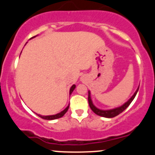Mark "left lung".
Returning a JSON list of instances; mask_svg holds the SVG:
<instances>
[{
	"mask_svg": "<svg viewBox=\"0 0 155 155\" xmlns=\"http://www.w3.org/2000/svg\"><path fill=\"white\" fill-rule=\"evenodd\" d=\"M138 90H139V86H138L137 89L136 90V91L134 92V94H133L131 98L127 101L124 104H123L122 105L119 106V107L114 108V109H100L98 108H97L95 105L93 104L92 100H91V92L90 91H88V104H89V106L91 108V110L94 112V113L98 116H102V117H105V118H113V117H115V116H118L119 114H120L121 113H123L127 107H128L130 104L132 102L133 100L134 99L135 96H136Z\"/></svg>",
	"mask_w": 155,
	"mask_h": 155,
	"instance_id": "1",
	"label": "left lung"
}]
</instances>
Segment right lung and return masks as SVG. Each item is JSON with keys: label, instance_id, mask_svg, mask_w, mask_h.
Returning a JSON list of instances; mask_svg holds the SVG:
<instances>
[{"label": "right lung", "instance_id": "obj_1", "mask_svg": "<svg viewBox=\"0 0 155 155\" xmlns=\"http://www.w3.org/2000/svg\"><path fill=\"white\" fill-rule=\"evenodd\" d=\"M35 36H36V35H35ZM35 36H33L32 38H35ZM75 87H76V85H75V84H73V85L71 86V88H70V94H71V93L73 92L74 90L75 89ZM69 106H70V104L67 106L66 109H64V110L61 111V113H57V114L56 115H50V116H42V115H39V114H37V115H38L39 117H41L42 119H44V120H56V119H59V118H61V117H62V116H64V115L68 112V109H69Z\"/></svg>", "mask_w": 155, "mask_h": 155}]
</instances>
